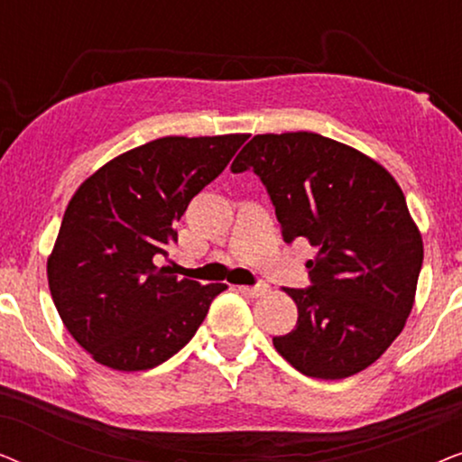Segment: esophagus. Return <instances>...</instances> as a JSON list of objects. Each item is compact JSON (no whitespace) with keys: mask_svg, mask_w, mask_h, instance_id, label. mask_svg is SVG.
Masks as SVG:
<instances>
[{"mask_svg":"<svg viewBox=\"0 0 462 462\" xmlns=\"http://www.w3.org/2000/svg\"><path fill=\"white\" fill-rule=\"evenodd\" d=\"M239 292L245 294V296H252V299H254V296H261V294L267 292V286H239Z\"/></svg>","mask_w":462,"mask_h":462,"instance_id":"1","label":"esophagus"}]
</instances>
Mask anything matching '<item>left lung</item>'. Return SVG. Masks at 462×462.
<instances>
[{
    "mask_svg": "<svg viewBox=\"0 0 462 462\" xmlns=\"http://www.w3.org/2000/svg\"><path fill=\"white\" fill-rule=\"evenodd\" d=\"M252 170L275 206L283 242L305 237L309 288L273 345L305 376L338 381L376 362L414 305L422 237L393 176L362 151L315 132L256 134L231 172Z\"/></svg>",
    "mask_w": 462,
    "mask_h": 462,
    "instance_id": "8db88e82",
    "label": "left lung"
}]
</instances>
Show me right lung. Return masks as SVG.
<instances>
[{
	"label": "right lung",
	"instance_id": "1",
	"mask_svg": "<svg viewBox=\"0 0 462 462\" xmlns=\"http://www.w3.org/2000/svg\"><path fill=\"white\" fill-rule=\"evenodd\" d=\"M248 134L163 136L81 182L48 258L50 294L71 337L106 368H155L179 353L225 283L179 280L157 258L189 201Z\"/></svg>",
	"mask_w": 462,
	"mask_h": 462
}]
</instances>
